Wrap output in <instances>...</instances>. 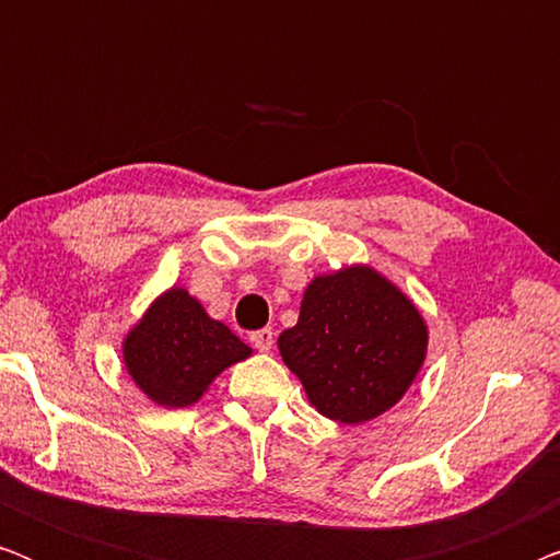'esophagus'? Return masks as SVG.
Here are the masks:
<instances>
[{
    "mask_svg": "<svg viewBox=\"0 0 560 560\" xmlns=\"http://www.w3.org/2000/svg\"><path fill=\"white\" fill-rule=\"evenodd\" d=\"M252 347H255L257 351H270L272 343H275V334L272 328H259V331H255L249 336Z\"/></svg>",
    "mask_w": 560,
    "mask_h": 560,
    "instance_id": "1",
    "label": "esophagus"
}]
</instances>
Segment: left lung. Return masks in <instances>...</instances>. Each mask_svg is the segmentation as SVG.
I'll use <instances>...</instances> for the list:
<instances>
[{"mask_svg": "<svg viewBox=\"0 0 560 560\" xmlns=\"http://www.w3.org/2000/svg\"><path fill=\"white\" fill-rule=\"evenodd\" d=\"M278 347L313 408L357 425L408 393L423 366L428 328L393 282L357 265L305 288L298 324Z\"/></svg>", "mask_w": 560, "mask_h": 560, "instance_id": "obj_1", "label": "left lung"}]
</instances>
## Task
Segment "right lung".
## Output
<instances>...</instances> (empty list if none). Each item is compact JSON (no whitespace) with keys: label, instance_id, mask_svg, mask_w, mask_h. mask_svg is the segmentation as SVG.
<instances>
[{"label":"right lung","instance_id":"obj_1","mask_svg":"<svg viewBox=\"0 0 560 560\" xmlns=\"http://www.w3.org/2000/svg\"><path fill=\"white\" fill-rule=\"evenodd\" d=\"M249 354L247 343L183 288L160 295L125 339L127 372L163 408L194 405L217 374Z\"/></svg>","mask_w":560,"mask_h":560}]
</instances>
